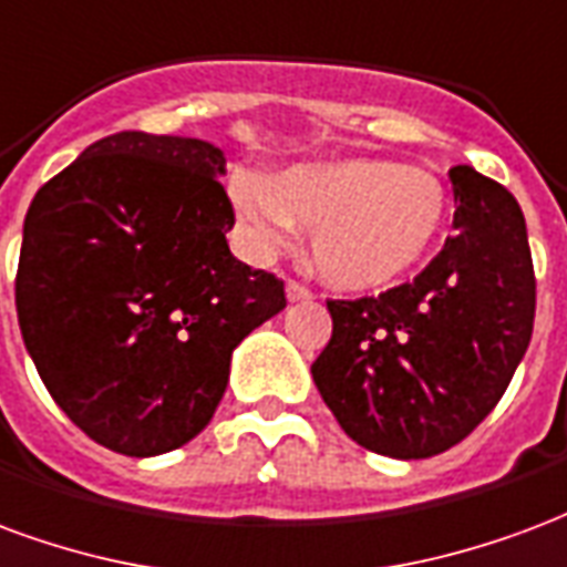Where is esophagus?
I'll return each instance as SVG.
<instances>
[{"mask_svg": "<svg viewBox=\"0 0 567 567\" xmlns=\"http://www.w3.org/2000/svg\"><path fill=\"white\" fill-rule=\"evenodd\" d=\"M287 299L289 301H311L313 292L308 287H301L299 280H287Z\"/></svg>", "mask_w": 567, "mask_h": 567, "instance_id": "34e87169", "label": "esophagus"}]
</instances>
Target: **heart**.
<instances>
[{
	"label": "heart",
	"mask_w": 567,
	"mask_h": 567,
	"mask_svg": "<svg viewBox=\"0 0 567 567\" xmlns=\"http://www.w3.org/2000/svg\"><path fill=\"white\" fill-rule=\"evenodd\" d=\"M241 233L256 254L289 241L292 223L311 229L313 266L341 289L390 287L435 254L453 202L441 177L383 156L292 165L233 187Z\"/></svg>",
	"instance_id": "1"
}]
</instances>
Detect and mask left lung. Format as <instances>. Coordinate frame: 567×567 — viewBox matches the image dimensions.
<instances>
[{"mask_svg":"<svg viewBox=\"0 0 567 567\" xmlns=\"http://www.w3.org/2000/svg\"><path fill=\"white\" fill-rule=\"evenodd\" d=\"M456 235L411 284L326 301L332 338L311 365L359 447L429 458L468 437L526 357L535 268L516 198L471 165L450 168Z\"/></svg>","mask_w":567,"mask_h":567,"instance_id":"left-lung-1","label":"left lung"}]
</instances>
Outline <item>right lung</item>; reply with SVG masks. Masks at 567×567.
Masks as SVG:
<instances>
[{"mask_svg": "<svg viewBox=\"0 0 567 567\" xmlns=\"http://www.w3.org/2000/svg\"><path fill=\"white\" fill-rule=\"evenodd\" d=\"M220 147L117 132L35 193L14 280L29 357L102 447L159 456L210 423L233 350L287 308L238 262Z\"/></svg>", "mask_w": 567, "mask_h": 567, "instance_id": "add662e5", "label": "right lung"}]
</instances>
